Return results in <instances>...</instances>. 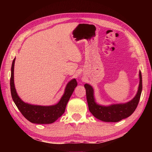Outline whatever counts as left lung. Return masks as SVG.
<instances>
[{"label":"left lung","instance_id":"obj_1","mask_svg":"<svg viewBox=\"0 0 152 152\" xmlns=\"http://www.w3.org/2000/svg\"><path fill=\"white\" fill-rule=\"evenodd\" d=\"M139 78L140 82L137 93L131 101L124 104H111L107 106L99 105L95 102L93 88L88 83H86L84 87L90 112L96 118L105 122H118L123 119L128 118L136 110L140 101L142 90V80L140 71L139 72Z\"/></svg>","mask_w":152,"mask_h":152}]
</instances>
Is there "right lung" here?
Segmentation results:
<instances>
[{
    "instance_id": "add662e5",
    "label": "right lung",
    "mask_w": 152,
    "mask_h": 152,
    "mask_svg": "<svg viewBox=\"0 0 152 152\" xmlns=\"http://www.w3.org/2000/svg\"><path fill=\"white\" fill-rule=\"evenodd\" d=\"M14 59L11 68L10 90L13 101L22 115L28 121L37 124H50L56 121L62 115L65 110L67 102L77 86L76 79H72L67 83L64 93L57 104L52 106H39L25 103L19 97L14 86Z\"/></svg>"
}]
</instances>
